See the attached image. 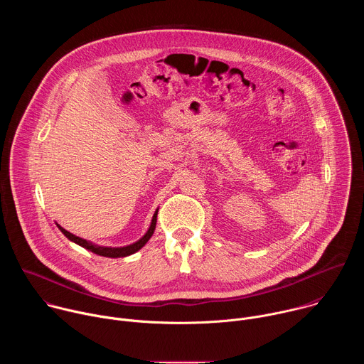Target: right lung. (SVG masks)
<instances>
[{
    "instance_id": "obj_1",
    "label": "right lung",
    "mask_w": 364,
    "mask_h": 364,
    "mask_svg": "<svg viewBox=\"0 0 364 364\" xmlns=\"http://www.w3.org/2000/svg\"><path fill=\"white\" fill-rule=\"evenodd\" d=\"M157 215H159V209L155 210V213H154V216H152V220H151V225H149V228H148V230H146V233L139 239V240H136L135 243H132V245H128V246H122V247H111V246H99V245H95V243H92V242H89V240H86V239H82V237H79V236H76V235H73V233H70V232H68L66 229H63L60 225H58V228L60 229V232L69 239V240H72V242H75V243H77L79 246H82V247H85V249H87V250H90V252H93V253H96V255H99V256H107V257H124V256H128V255H132V253H135V252H138L149 239H151V236H152V233H154V230H155V225H157Z\"/></svg>"
}]
</instances>
